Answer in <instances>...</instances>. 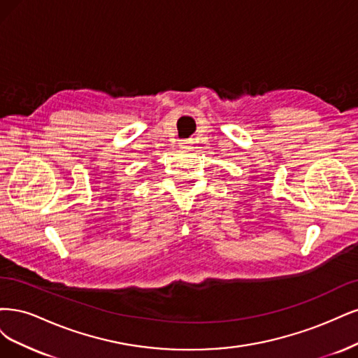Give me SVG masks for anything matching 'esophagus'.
<instances>
[{
	"label": "esophagus",
	"instance_id": "esophagus-1",
	"mask_svg": "<svg viewBox=\"0 0 358 358\" xmlns=\"http://www.w3.org/2000/svg\"><path fill=\"white\" fill-rule=\"evenodd\" d=\"M189 144H190V141H187V140H181L180 141V147H182V148L184 147H189Z\"/></svg>",
	"mask_w": 358,
	"mask_h": 358
}]
</instances>
